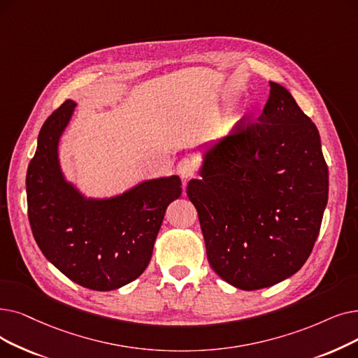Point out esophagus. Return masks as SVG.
<instances>
[{"label":"esophagus","mask_w":358,"mask_h":358,"mask_svg":"<svg viewBox=\"0 0 358 358\" xmlns=\"http://www.w3.org/2000/svg\"><path fill=\"white\" fill-rule=\"evenodd\" d=\"M177 173L180 174V177L182 180L192 178L194 176V173H196V164H194V161L190 159V158L181 159L178 162V165H177Z\"/></svg>","instance_id":"1"}]
</instances>
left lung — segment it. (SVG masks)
<instances>
[{
	"mask_svg": "<svg viewBox=\"0 0 358 358\" xmlns=\"http://www.w3.org/2000/svg\"><path fill=\"white\" fill-rule=\"evenodd\" d=\"M269 85L257 121L241 120L209 148L201 180L187 185L209 265L244 291L275 285L301 269L328 203L317 127L284 86Z\"/></svg>",
	"mask_w": 358,
	"mask_h": 358,
	"instance_id": "obj_1",
	"label": "left lung"
}]
</instances>
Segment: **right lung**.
<instances>
[{
    "label": "right lung",
    "mask_w": 358,
    "mask_h": 358,
    "mask_svg": "<svg viewBox=\"0 0 358 358\" xmlns=\"http://www.w3.org/2000/svg\"><path fill=\"white\" fill-rule=\"evenodd\" d=\"M76 102L66 101L38 136L27 168V215L35 241L52 265L73 282L111 291L134 281L148 268L165 210L181 194L177 176L143 181L111 199H86L64 180L58 142Z\"/></svg>",
    "instance_id": "right-lung-1"
}]
</instances>
